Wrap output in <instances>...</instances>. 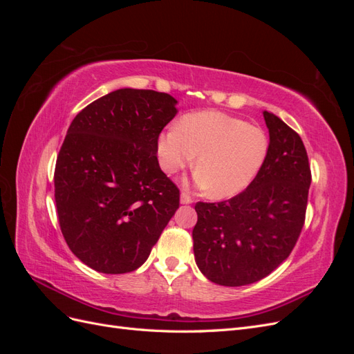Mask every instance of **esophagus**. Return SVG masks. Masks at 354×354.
I'll use <instances>...</instances> for the list:
<instances>
[{"mask_svg":"<svg viewBox=\"0 0 354 354\" xmlns=\"http://www.w3.org/2000/svg\"><path fill=\"white\" fill-rule=\"evenodd\" d=\"M192 202H194V199H192L187 194H185V192L180 195V203H183V205H189Z\"/></svg>","mask_w":354,"mask_h":354,"instance_id":"1","label":"esophagus"}]
</instances>
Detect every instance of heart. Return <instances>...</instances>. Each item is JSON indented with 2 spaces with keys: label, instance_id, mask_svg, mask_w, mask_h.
<instances>
[{
  "label": "heart",
  "instance_id": "1",
  "mask_svg": "<svg viewBox=\"0 0 354 354\" xmlns=\"http://www.w3.org/2000/svg\"><path fill=\"white\" fill-rule=\"evenodd\" d=\"M158 158L167 174L194 164V185L209 189L214 198H230L248 187L269 152V140L259 127L220 112L181 118L158 138Z\"/></svg>",
  "mask_w": 354,
  "mask_h": 354
}]
</instances>
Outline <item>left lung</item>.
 <instances>
[{
  "label": "left lung",
  "instance_id": "left-lung-1",
  "mask_svg": "<svg viewBox=\"0 0 354 354\" xmlns=\"http://www.w3.org/2000/svg\"><path fill=\"white\" fill-rule=\"evenodd\" d=\"M269 152L242 194L218 203L198 202L192 232L198 269L211 282L243 286L270 274L301 233L312 174L301 137L264 111Z\"/></svg>",
  "mask_w": 354,
  "mask_h": 354
}]
</instances>
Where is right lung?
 <instances>
[{
	"label": "right lung",
	"mask_w": 354,
	"mask_h": 354,
	"mask_svg": "<svg viewBox=\"0 0 354 354\" xmlns=\"http://www.w3.org/2000/svg\"><path fill=\"white\" fill-rule=\"evenodd\" d=\"M177 103L167 93L121 88L68 128L55 171L57 216L71 251L95 272L138 269L178 208V189L156 156Z\"/></svg>",
	"instance_id": "add662e5"
}]
</instances>
